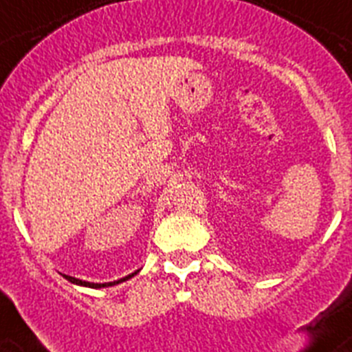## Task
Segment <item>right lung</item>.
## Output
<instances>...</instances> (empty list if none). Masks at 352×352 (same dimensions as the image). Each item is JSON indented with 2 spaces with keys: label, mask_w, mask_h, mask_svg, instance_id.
<instances>
[{
  "label": "right lung",
  "mask_w": 352,
  "mask_h": 352,
  "mask_svg": "<svg viewBox=\"0 0 352 352\" xmlns=\"http://www.w3.org/2000/svg\"><path fill=\"white\" fill-rule=\"evenodd\" d=\"M140 272V270H138ZM138 272H134V274H138ZM134 274H131V276L123 277V279H120V281H114V283H103V285H100V283H87V281H80V279H75V277H69V276H64L67 279V281L75 283V285H80V286H89V288H105V286H112V285H118V283L121 281H126V279H131V277H134Z\"/></svg>",
  "instance_id": "right-lung-1"
}]
</instances>
